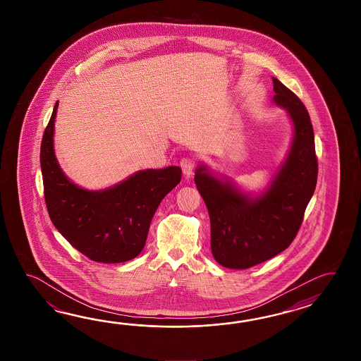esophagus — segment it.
<instances>
[{"instance_id":"esophagus-1","label":"esophagus","mask_w":361,"mask_h":361,"mask_svg":"<svg viewBox=\"0 0 361 361\" xmlns=\"http://www.w3.org/2000/svg\"><path fill=\"white\" fill-rule=\"evenodd\" d=\"M195 166H196V161L192 157H184L180 160V168L183 170V174L185 177H190L193 174Z\"/></svg>"}]
</instances>
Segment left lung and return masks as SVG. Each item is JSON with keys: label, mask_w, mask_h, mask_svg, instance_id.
Returning a JSON list of instances; mask_svg holds the SVG:
<instances>
[{"label": "left lung", "mask_w": 361, "mask_h": 361, "mask_svg": "<svg viewBox=\"0 0 361 361\" xmlns=\"http://www.w3.org/2000/svg\"><path fill=\"white\" fill-rule=\"evenodd\" d=\"M274 102L286 108L294 123L289 156L269 191L249 199L230 183L199 166L195 183L210 216L215 261L232 269H250L281 253L297 236L317 182L314 129L302 100L276 77Z\"/></svg>", "instance_id": "1"}]
</instances>
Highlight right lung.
Here are the masks:
<instances>
[{
  "label": "right lung",
  "instance_id": "obj_1",
  "mask_svg": "<svg viewBox=\"0 0 361 361\" xmlns=\"http://www.w3.org/2000/svg\"><path fill=\"white\" fill-rule=\"evenodd\" d=\"M58 102L44 131L39 162L47 212L55 228L92 261L121 263L135 258L146 245L149 224L161 200L182 178L169 166L145 170L104 191H86L61 173L53 148Z\"/></svg>",
  "mask_w": 361,
  "mask_h": 361
}]
</instances>
